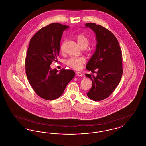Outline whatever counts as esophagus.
Wrapping results in <instances>:
<instances>
[{"label":"esophagus","mask_w":146,"mask_h":146,"mask_svg":"<svg viewBox=\"0 0 146 146\" xmlns=\"http://www.w3.org/2000/svg\"><path fill=\"white\" fill-rule=\"evenodd\" d=\"M76 74L78 76H83L82 73L81 72H76Z\"/></svg>","instance_id":"obj_1"}]
</instances>
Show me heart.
Wrapping results in <instances>:
<instances>
[{
  "label": "heart",
  "instance_id": "1",
  "mask_svg": "<svg viewBox=\"0 0 146 146\" xmlns=\"http://www.w3.org/2000/svg\"><path fill=\"white\" fill-rule=\"evenodd\" d=\"M75 39L76 40L78 44L82 48H86L89 44V39L85 35L80 33L76 35L75 36ZM61 49H62V45L61 47ZM85 62V59L82 57H73L68 59L66 64L72 68L74 70H78L81 68L82 66Z\"/></svg>",
  "mask_w": 146,
  "mask_h": 146
}]
</instances>
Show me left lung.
I'll return each mask as SVG.
<instances>
[{
	"label": "left lung",
	"instance_id": "left-lung-1",
	"mask_svg": "<svg viewBox=\"0 0 146 146\" xmlns=\"http://www.w3.org/2000/svg\"><path fill=\"white\" fill-rule=\"evenodd\" d=\"M95 33L96 49L87 63L86 68L96 72L93 74H86L92 80V87L87 96L95 101H99L109 97L120 83L123 74L122 52L117 39L110 31L95 23H86Z\"/></svg>",
	"mask_w": 146,
	"mask_h": 146
}]
</instances>
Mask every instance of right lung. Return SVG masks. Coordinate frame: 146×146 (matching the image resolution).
<instances>
[{"label":"right lung","instance_id":"obj_1","mask_svg":"<svg viewBox=\"0 0 146 146\" xmlns=\"http://www.w3.org/2000/svg\"><path fill=\"white\" fill-rule=\"evenodd\" d=\"M68 26L53 23L39 29L31 39L25 60L27 78L35 92L47 100L60 97L75 73L71 70H51L57 61L63 31Z\"/></svg>","mask_w":146,"mask_h":146}]
</instances>
